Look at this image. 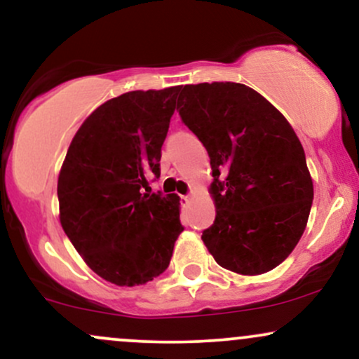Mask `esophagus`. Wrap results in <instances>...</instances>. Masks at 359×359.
Returning a JSON list of instances; mask_svg holds the SVG:
<instances>
[{
  "label": "esophagus",
  "instance_id": "34e87169",
  "mask_svg": "<svg viewBox=\"0 0 359 359\" xmlns=\"http://www.w3.org/2000/svg\"><path fill=\"white\" fill-rule=\"evenodd\" d=\"M188 203H190V196L188 195L181 196V205H188Z\"/></svg>",
  "mask_w": 359,
  "mask_h": 359
}]
</instances>
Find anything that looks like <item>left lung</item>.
Listing matches in <instances>:
<instances>
[{"label":"left lung","instance_id":"1","mask_svg":"<svg viewBox=\"0 0 359 359\" xmlns=\"http://www.w3.org/2000/svg\"><path fill=\"white\" fill-rule=\"evenodd\" d=\"M183 123L208 152L217 215L201 233L213 259L239 275H261L299 244L313 184L299 137L283 115L241 83L181 88Z\"/></svg>","mask_w":359,"mask_h":359}]
</instances>
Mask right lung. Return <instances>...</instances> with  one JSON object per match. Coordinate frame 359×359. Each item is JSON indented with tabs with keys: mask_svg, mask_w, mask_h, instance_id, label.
<instances>
[{
	"mask_svg": "<svg viewBox=\"0 0 359 359\" xmlns=\"http://www.w3.org/2000/svg\"><path fill=\"white\" fill-rule=\"evenodd\" d=\"M180 90L108 100L76 132L60 168V225L88 266L118 287L159 276L184 229L178 196L149 193Z\"/></svg>",
	"mask_w": 359,
	"mask_h": 359,
	"instance_id": "add662e5",
	"label": "right lung"
}]
</instances>
